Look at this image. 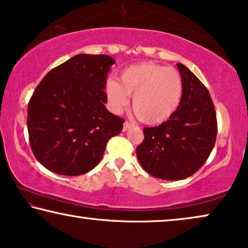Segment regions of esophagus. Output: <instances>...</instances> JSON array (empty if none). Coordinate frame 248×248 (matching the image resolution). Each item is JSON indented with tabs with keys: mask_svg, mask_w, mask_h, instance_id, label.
Returning a JSON list of instances; mask_svg holds the SVG:
<instances>
[{
	"mask_svg": "<svg viewBox=\"0 0 248 248\" xmlns=\"http://www.w3.org/2000/svg\"><path fill=\"white\" fill-rule=\"evenodd\" d=\"M132 127V124H129V123H127V121H125V123L124 124V131H127V130H129V129H130Z\"/></svg>",
	"mask_w": 248,
	"mask_h": 248,
	"instance_id": "esophagus-1",
	"label": "esophagus"
}]
</instances>
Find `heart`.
I'll use <instances>...</instances> for the list:
<instances>
[{"mask_svg": "<svg viewBox=\"0 0 248 248\" xmlns=\"http://www.w3.org/2000/svg\"><path fill=\"white\" fill-rule=\"evenodd\" d=\"M183 79L175 68L140 62L124 68L119 82L108 79L106 93L116 112L130 102L139 119L148 124H162L179 109L183 97Z\"/></svg>", "mask_w": 248, "mask_h": 248, "instance_id": "obj_1", "label": "heart"}]
</instances>
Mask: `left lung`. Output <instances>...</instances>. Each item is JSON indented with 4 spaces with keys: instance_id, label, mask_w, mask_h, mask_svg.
I'll return each mask as SVG.
<instances>
[{
    "instance_id": "obj_1",
    "label": "left lung",
    "mask_w": 248,
    "mask_h": 248,
    "mask_svg": "<svg viewBox=\"0 0 248 248\" xmlns=\"http://www.w3.org/2000/svg\"><path fill=\"white\" fill-rule=\"evenodd\" d=\"M183 97L176 112L157 127L144 129L136 149L151 175L167 181L186 179L203 165L217 137V118L210 94L186 65L179 62Z\"/></svg>"
}]
</instances>
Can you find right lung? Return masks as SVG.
<instances>
[{"mask_svg":"<svg viewBox=\"0 0 248 248\" xmlns=\"http://www.w3.org/2000/svg\"><path fill=\"white\" fill-rule=\"evenodd\" d=\"M116 61L78 54L43 78L28 104L27 127L33 155L56 174L82 175L102 159L108 140L124 120L104 104L107 76Z\"/></svg>","mask_w":248,"mask_h":248,"instance_id":"obj_1","label":"right lung"}]
</instances>
